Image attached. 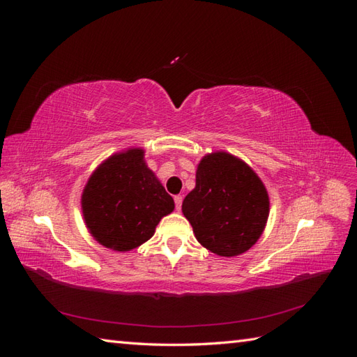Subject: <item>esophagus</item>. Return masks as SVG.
<instances>
[{
    "instance_id": "34e87169",
    "label": "esophagus",
    "mask_w": 357,
    "mask_h": 357,
    "mask_svg": "<svg viewBox=\"0 0 357 357\" xmlns=\"http://www.w3.org/2000/svg\"><path fill=\"white\" fill-rule=\"evenodd\" d=\"M174 202H176V208H177V211H180V208H181V202H183V197H181V195H176V197H174Z\"/></svg>"
}]
</instances>
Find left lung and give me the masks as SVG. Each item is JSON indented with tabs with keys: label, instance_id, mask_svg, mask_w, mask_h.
Masks as SVG:
<instances>
[{
	"label": "left lung",
	"instance_id": "left-lung-1",
	"mask_svg": "<svg viewBox=\"0 0 357 357\" xmlns=\"http://www.w3.org/2000/svg\"><path fill=\"white\" fill-rule=\"evenodd\" d=\"M181 210L205 248L231 257L247 252L262 235L269 199L250 167L218 152L199 162L197 186L188 193Z\"/></svg>",
	"mask_w": 357,
	"mask_h": 357
}]
</instances>
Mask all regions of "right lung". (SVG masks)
<instances>
[{
    "mask_svg": "<svg viewBox=\"0 0 357 357\" xmlns=\"http://www.w3.org/2000/svg\"><path fill=\"white\" fill-rule=\"evenodd\" d=\"M142 149L116 153L91 176L82 195L86 226L107 248L128 252L155 234L174 199L144 162Z\"/></svg>",
    "mask_w": 357,
    "mask_h": 357,
    "instance_id": "right-lung-1",
    "label": "right lung"
}]
</instances>
